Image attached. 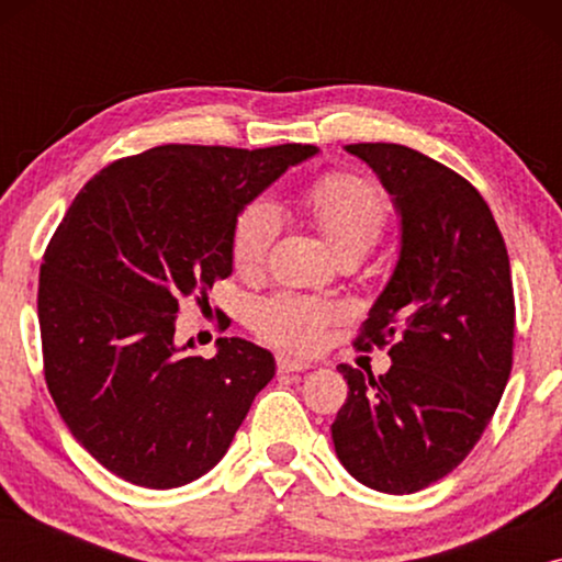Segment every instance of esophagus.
Returning a JSON list of instances; mask_svg holds the SVG:
<instances>
[{
	"instance_id": "1",
	"label": "esophagus",
	"mask_w": 562,
	"mask_h": 562,
	"mask_svg": "<svg viewBox=\"0 0 562 562\" xmlns=\"http://www.w3.org/2000/svg\"><path fill=\"white\" fill-rule=\"evenodd\" d=\"M276 368H279V373H304V371H310L312 366L306 363V360L281 356L279 360H276Z\"/></svg>"
}]
</instances>
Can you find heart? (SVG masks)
<instances>
[{"mask_svg":"<svg viewBox=\"0 0 562 562\" xmlns=\"http://www.w3.org/2000/svg\"><path fill=\"white\" fill-rule=\"evenodd\" d=\"M312 220L342 258L363 256L379 243L389 222V199L379 183L358 173H325L304 191ZM281 212L268 199H252L237 214L233 229V266L240 276H256L266 268L281 235ZM337 310L310 296L276 294L256 306L252 325L266 340L281 348L310 350L319 342Z\"/></svg>","mask_w":562,"mask_h":562,"instance_id":"heart-1","label":"heart"}]
</instances>
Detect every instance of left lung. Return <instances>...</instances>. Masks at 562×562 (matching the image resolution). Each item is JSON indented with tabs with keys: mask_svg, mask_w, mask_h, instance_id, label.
<instances>
[{
	"mask_svg": "<svg viewBox=\"0 0 562 562\" xmlns=\"http://www.w3.org/2000/svg\"><path fill=\"white\" fill-rule=\"evenodd\" d=\"M402 217L394 276L356 348H389L383 375L340 366L333 442L352 479L414 494L463 463L512 373L514 289L494 214L471 181L396 143H352Z\"/></svg>",
	"mask_w": 562,
	"mask_h": 562,
	"instance_id": "8db88e82",
	"label": "left lung"
}]
</instances>
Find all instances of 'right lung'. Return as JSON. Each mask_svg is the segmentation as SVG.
Masks as SVG:
<instances>
[{
    "label": "right lung",
    "instance_id": "1",
    "mask_svg": "<svg viewBox=\"0 0 562 562\" xmlns=\"http://www.w3.org/2000/svg\"><path fill=\"white\" fill-rule=\"evenodd\" d=\"M317 145H158L87 181L45 248L37 283L43 373L71 435L106 471L176 488L220 463L273 356L220 337L173 340L183 299L233 273L237 214Z\"/></svg>",
    "mask_w": 562,
    "mask_h": 562
}]
</instances>
